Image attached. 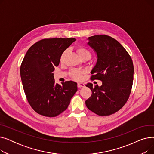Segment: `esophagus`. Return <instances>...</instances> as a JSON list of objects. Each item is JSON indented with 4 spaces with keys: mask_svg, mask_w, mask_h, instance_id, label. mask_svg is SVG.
<instances>
[{
    "mask_svg": "<svg viewBox=\"0 0 154 154\" xmlns=\"http://www.w3.org/2000/svg\"><path fill=\"white\" fill-rule=\"evenodd\" d=\"M85 86V84L84 83H78L77 84V87L80 88V87H83Z\"/></svg>",
    "mask_w": 154,
    "mask_h": 154,
    "instance_id": "obj_1",
    "label": "esophagus"
}]
</instances>
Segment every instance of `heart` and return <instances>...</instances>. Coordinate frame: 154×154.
I'll use <instances>...</instances> for the list:
<instances>
[{"mask_svg": "<svg viewBox=\"0 0 154 154\" xmlns=\"http://www.w3.org/2000/svg\"><path fill=\"white\" fill-rule=\"evenodd\" d=\"M68 52V50H65L61 56H60V62H63L65 57H66V56L67 55ZM77 52L79 55V56L80 57V58H87L88 59H90L92 57V53L87 48L84 47H82V46H80L78 47L77 48ZM84 74V72L82 70H72L71 71V75L73 79H74L75 80H80L81 79L82 75Z\"/></svg>", "mask_w": 154, "mask_h": 154, "instance_id": "1", "label": "heart"}]
</instances>
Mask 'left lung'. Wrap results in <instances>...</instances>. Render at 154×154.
<instances>
[{
    "instance_id": "left-lung-1",
    "label": "left lung",
    "mask_w": 154,
    "mask_h": 154,
    "mask_svg": "<svg viewBox=\"0 0 154 154\" xmlns=\"http://www.w3.org/2000/svg\"><path fill=\"white\" fill-rule=\"evenodd\" d=\"M88 44L97 54V62L91 79L102 82L100 87L87 84L92 91L85 101L87 107L97 115L108 116L122 109L127 102L134 80L131 55L117 40L106 35L88 37Z\"/></svg>"
}]
</instances>
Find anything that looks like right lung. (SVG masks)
I'll use <instances>...</instances> for the list:
<instances>
[{"mask_svg": "<svg viewBox=\"0 0 154 154\" xmlns=\"http://www.w3.org/2000/svg\"><path fill=\"white\" fill-rule=\"evenodd\" d=\"M74 38H44L32 45L20 66V77L27 100L37 114L48 117L66 110L77 91V83L55 84L53 72L62 52Z\"/></svg>", "mask_w": 154, "mask_h": 154, "instance_id": "obj_1", "label": "right lung"}]
</instances>
